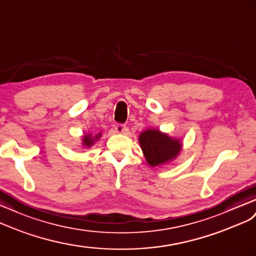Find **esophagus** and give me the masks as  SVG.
Wrapping results in <instances>:
<instances>
[{
  "instance_id": "obj_1",
  "label": "esophagus",
  "mask_w": 256,
  "mask_h": 256,
  "mask_svg": "<svg viewBox=\"0 0 256 256\" xmlns=\"http://www.w3.org/2000/svg\"><path fill=\"white\" fill-rule=\"evenodd\" d=\"M114 130L118 134H126L128 132V128L126 126H123V124H116L114 126Z\"/></svg>"
}]
</instances>
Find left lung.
I'll use <instances>...</instances> for the list:
<instances>
[{
  "instance_id": "obj_1",
  "label": "left lung",
  "mask_w": 256,
  "mask_h": 256,
  "mask_svg": "<svg viewBox=\"0 0 256 256\" xmlns=\"http://www.w3.org/2000/svg\"><path fill=\"white\" fill-rule=\"evenodd\" d=\"M140 146L150 166L168 164L180 156L182 142L156 128H147L138 136Z\"/></svg>"
}]
</instances>
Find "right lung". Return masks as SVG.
<instances>
[{"mask_svg": "<svg viewBox=\"0 0 256 256\" xmlns=\"http://www.w3.org/2000/svg\"><path fill=\"white\" fill-rule=\"evenodd\" d=\"M102 137V133L100 132L98 134L92 135L90 133H85L82 136V146L85 148H90L95 144V142H97Z\"/></svg>", "mask_w": 256, "mask_h": 256, "instance_id": "add662e5", "label": "right lung"}]
</instances>
